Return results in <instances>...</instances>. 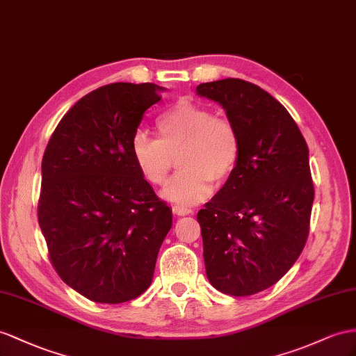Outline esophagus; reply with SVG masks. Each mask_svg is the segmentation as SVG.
I'll return each mask as SVG.
<instances>
[{
	"label": "esophagus",
	"mask_w": 356,
	"mask_h": 356,
	"mask_svg": "<svg viewBox=\"0 0 356 356\" xmlns=\"http://www.w3.org/2000/svg\"><path fill=\"white\" fill-rule=\"evenodd\" d=\"M172 212H175L177 216H185V215L193 213V211H191V209L184 207V206H175V207H172Z\"/></svg>",
	"instance_id": "esophagus-1"
}]
</instances>
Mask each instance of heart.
Masks as SVG:
<instances>
[{
    "label": "heart",
    "instance_id": "b5f03b06",
    "mask_svg": "<svg viewBox=\"0 0 356 356\" xmlns=\"http://www.w3.org/2000/svg\"><path fill=\"white\" fill-rule=\"evenodd\" d=\"M159 138L136 132L131 143L135 167L145 181L161 186L179 153L177 167L161 195L177 206H194L211 194L212 180L229 177L241 154L239 134L232 122L209 108L181 100L156 120Z\"/></svg>",
    "mask_w": 356,
    "mask_h": 356
}]
</instances>
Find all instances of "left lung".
<instances>
[{
  "mask_svg": "<svg viewBox=\"0 0 356 356\" xmlns=\"http://www.w3.org/2000/svg\"><path fill=\"white\" fill-rule=\"evenodd\" d=\"M220 104L239 134L241 154L224 186L198 212L206 275L232 296H250L284 277L302 252L314 188L308 147L275 97L227 78L197 87Z\"/></svg>",
  "mask_w": 356,
  "mask_h": 356,
  "instance_id": "obj_1",
  "label": "left lung"
}]
</instances>
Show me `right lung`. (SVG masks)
Segmentation results:
<instances>
[{
    "instance_id": "1",
    "label": "right lung",
    "mask_w": 356,
    "mask_h": 356,
    "mask_svg": "<svg viewBox=\"0 0 356 356\" xmlns=\"http://www.w3.org/2000/svg\"><path fill=\"white\" fill-rule=\"evenodd\" d=\"M161 91L152 83L91 91L61 118L43 154L38 216L51 263L95 302L120 304L147 290L172 225L131 153Z\"/></svg>"
}]
</instances>
